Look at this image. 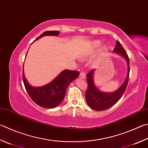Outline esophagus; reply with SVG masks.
Returning a JSON list of instances; mask_svg holds the SVG:
<instances>
[{
  "instance_id": "obj_1",
  "label": "esophagus",
  "mask_w": 148,
  "mask_h": 148,
  "mask_svg": "<svg viewBox=\"0 0 148 148\" xmlns=\"http://www.w3.org/2000/svg\"><path fill=\"white\" fill-rule=\"evenodd\" d=\"M79 77H81V78L85 79V78H86V75H85V74L84 73V72H80V74H79Z\"/></svg>"
}]
</instances>
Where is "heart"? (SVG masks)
<instances>
[{"label":"heart","instance_id":"heart-1","mask_svg":"<svg viewBox=\"0 0 148 148\" xmlns=\"http://www.w3.org/2000/svg\"><path fill=\"white\" fill-rule=\"evenodd\" d=\"M101 45V42L100 41H94L92 42V47H91L90 49L87 50V52H85V53H83L82 56V60H87V59L91 55H92L94 52H95V51L98 49V48L100 47ZM107 50L106 48V47H103V49H102V51L103 52H106Z\"/></svg>","mask_w":148,"mask_h":148}]
</instances>
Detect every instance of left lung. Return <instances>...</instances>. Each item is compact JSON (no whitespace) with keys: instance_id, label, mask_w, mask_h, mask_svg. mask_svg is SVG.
<instances>
[{"instance_id":"left-lung-1","label":"left lung","mask_w":148,"mask_h":148,"mask_svg":"<svg viewBox=\"0 0 148 148\" xmlns=\"http://www.w3.org/2000/svg\"><path fill=\"white\" fill-rule=\"evenodd\" d=\"M114 52L119 53L122 56L125 60L127 61L128 66V72L127 77L125 79L124 82L121 85V87L117 90L111 93L103 92L96 88V85L94 83L93 75L95 72V69L90 71L86 75L87 79L88 88L85 93V98L87 104L92 109L96 111H103L111 107L114 103L120 100L122 97L123 94L125 91L127 87L129 76H130V60L128 56L125 52L124 48H123L122 45L119 41H116V45L114 49Z\"/></svg>"}]
</instances>
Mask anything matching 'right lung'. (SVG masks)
Wrapping results in <instances>:
<instances>
[{"label":"right lung","instance_id":"obj_1","mask_svg":"<svg viewBox=\"0 0 148 148\" xmlns=\"http://www.w3.org/2000/svg\"><path fill=\"white\" fill-rule=\"evenodd\" d=\"M59 31H47L36 40L45 36H58ZM35 40V41H36ZM79 72L64 70L52 82L41 87H34L25 78L24 71L23 79L26 91L35 103L45 108H53L58 106L65 98L69 85L79 76Z\"/></svg>","mask_w":148,"mask_h":148}]
</instances>
